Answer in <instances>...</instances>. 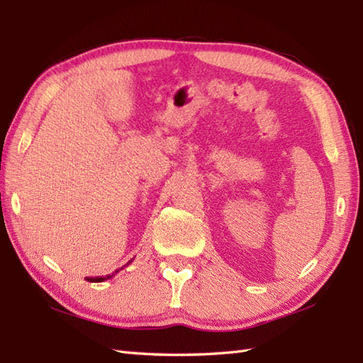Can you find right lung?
I'll list each match as a JSON object with an SVG mask.
<instances>
[{"label": "right lung", "mask_w": 363, "mask_h": 363, "mask_svg": "<svg viewBox=\"0 0 363 363\" xmlns=\"http://www.w3.org/2000/svg\"><path fill=\"white\" fill-rule=\"evenodd\" d=\"M115 273H118V272H115ZM115 273H112V274H109V276H106V277H96V279H90V281H91V282H103V281L111 279V277H112Z\"/></svg>", "instance_id": "right-lung-1"}]
</instances>
